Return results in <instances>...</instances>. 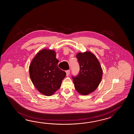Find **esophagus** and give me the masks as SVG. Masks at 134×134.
Masks as SVG:
<instances>
[{
    "label": "esophagus",
    "instance_id": "1",
    "mask_svg": "<svg viewBox=\"0 0 134 134\" xmlns=\"http://www.w3.org/2000/svg\"><path fill=\"white\" fill-rule=\"evenodd\" d=\"M70 70H66V76H68L69 75V74H70Z\"/></svg>",
    "mask_w": 134,
    "mask_h": 134
}]
</instances>
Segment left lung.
Listing matches in <instances>:
<instances>
[{
  "label": "left lung",
  "instance_id": "left-lung-1",
  "mask_svg": "<svg viewBox=\"0 0 134 134\" xmlns=\"http://www.w3.org/2000/svg\"><path fill=\"white\" fill-rule=\"evenodd\" d=\"M80 65V72L72 76L74 86L81 95H86L94 91L102 79L103 69L96 56L90 52L79 53L76 55Z\"/></svg>",
  "mask_w": 134,
  "mask_h": 134
}]
</instances>
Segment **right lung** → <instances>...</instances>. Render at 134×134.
<instances>
[{"instance_id":"1","label":"right lung","mask_w":134,"mask_h":134,"mask_svg":"<svg viewBox=\"0 0 134 134\" xmlns=\"http://www.w3.org/2000/svg\"><path fill=\"white\" fill-rule=\"evenodd\" d=\"M59 60L54 51L44 49L37 53L29 67L31 81L37 90L51 96L60 88L66 72L57 66Z\"/></svg>"}]
</instances>
